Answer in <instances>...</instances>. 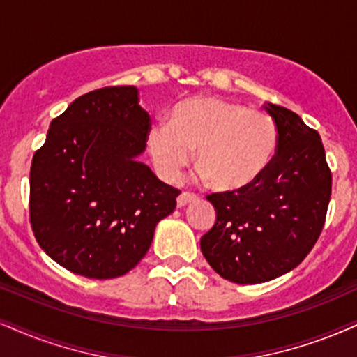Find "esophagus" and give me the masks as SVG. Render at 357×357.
<instances>
[{"label":"esophagus","instance_id":"1","mask_svg":"<svg viewBox=\"0 0 357 357\" xmlns=\"http://www.w3.org/2000/svg\"><path fill=\"white\" fill-rule=\"evenodd\" d=\"M199 197L193 195V193H188V192H182L180 195L177 197V205L178 206H185L188 204H192V202H195Z\"/></svg>","mask_w":357,"mask_h":357}]
</instances>
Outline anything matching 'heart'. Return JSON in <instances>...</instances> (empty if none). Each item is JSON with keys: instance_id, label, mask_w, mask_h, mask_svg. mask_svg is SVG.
I'll return each mask as SVG.
<instances>
[{"instance_id": "b5f03b06", "label": "heart", "mask_w": 357, "mask_h": 357, "mask_svg": "<svg viewBox=\"0 0 357 357\" xmlns=\"http://www.w3.org/2000/svg\"><path fill=\"white\" fill-rule=\"evenodd\" d=\"M280 134L265 112L217 98L183 100L172 109L169 124L147 132L153 167L167 182H177L192 160L220 192L253 187L278 152Z\"/></svg>"}]
</instances>
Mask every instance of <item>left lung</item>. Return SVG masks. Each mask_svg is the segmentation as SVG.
I'll list each match as a JSON object with an SVG mask.
<instances>
[{
  "instance_id": "obj_1",
  "label": "left lung",
  "mask_w": 357,
  "mask_h": 357,
  "mask_svg": "<svg viewBox=\"0 0 357 357\" xmlns=\"http://www.w3.org/2000/svg\"><path fill=\"white\" fill-rule=\"evenodd\" d=\"M278 127L275 160L253 187L206 197L217 220L200 240L202 253L222 278L258 284L296 268L323 230L331 170L319 134L289 109L268 102Z\"/></svg>"
}]
</instances>
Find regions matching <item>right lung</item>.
<instances>
[{"instance_id": "1", "label": "right lung", "mask_w": 357, "mask_h": 357, "mask_svg": "<svg viewBox=\"0 0 357 357\" xmlns=\"http://www.w3.org/2000/svg\"><path fill=\"white\" fill-rule=\"evenodd\" d=\"M149 129L134 86L87 92L52 119L31 164L29 217L39 246L66 270L126 275L175 210L180 192L139 162Z\"/></svg>"}]
</instances>
